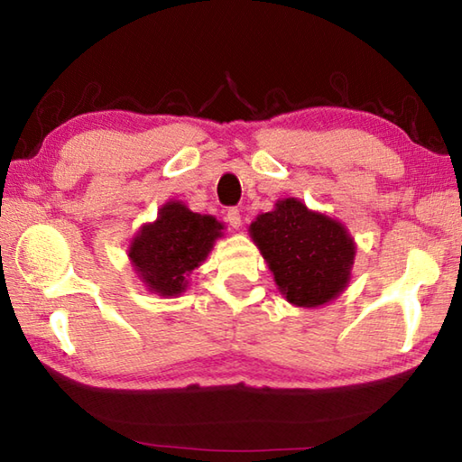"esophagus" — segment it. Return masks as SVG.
Returning <instances> with one entry per match:
<instances>
[{"instance_id": "esophagus-1", "label": "esophagus", "mask_w": 462, "mask_h": 462, "mask_svg": "<svg viewBox=\"0 0 462 462\" xmlns=\"http://www.w3.org/2000/svg\"><path fill=\"white\" fill-rule=\"evenodd\" d=\"M226 220H228V224L232 226L234 230H238L242 226V216H240V209L236 208H230L228 214H226Z\"/></svg>"}]
</instances>
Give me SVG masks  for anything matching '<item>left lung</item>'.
I'll return each instance as SVG.
<instances>
[{
	"label": "left lung",
	"mask_w": 462,
	"mask_h": 462,
	"mask_svg": "<svg viewBox=\"0 0 462 462\" xmlns=\"http://www.w3.org/2000/svg\"><path fill=\"white\" fill-rule=\"evenodd\" d=\"M248 234L291 306H326L348 287L355 238L340 220L314 212L301 199H279L271 212L256 216Z\"/></svg>",
	"instance_id": "8db88e82"
}]
</instances>
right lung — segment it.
Segmentation results:
<instances>
[{
  "mask_svg": "<svg viewBox=\"0 0 462 462\" xmlns=\"http://www.w3.org/2000/svg\"><path fill=\"white\" fill-rule=\"evenodd\" d=\"M224 224L214 216L195 214L183 201L162 203L154 222H146L130 240L128 259L151 293L179 297L189 287L193 269L208 259Z\"/></svg>",
  "mask_w": 462,
  "mask_h": 462,
  "instance_id": "add662e5",
  "label": "right lung"
}]
</instances>
